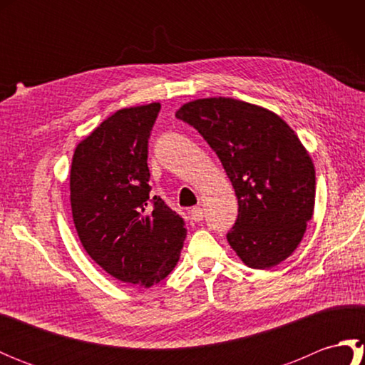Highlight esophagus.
<instances>
[{
	"mask_svg": "<svg viewBox=\"0 0 365 365\" xmlns=\"http://www.w3.org/2000/svg\"><path fill=\"white\" fill-rule=\"evenodd\" d=\"M190 218H191V221H195V222L202 221L204 220L202 208H200V207H192L191 210H190Z\"/></svg>",
	"mask_w": 365,
	"mask_h": 365,
	"instance_id": "34e87169",
	"label": "esophagus"
}]
</instances>
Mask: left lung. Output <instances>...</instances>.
<instances>
[{
	"label": "left lung",
	"instance_id": "obj_1",
	"mask_svg": "<svg viewBox=\"0 0 365 365\" xmlns=\"http://www.w3.org/2000/svg\"><path fill=\"white\" fill-rule=\"evenodd\" d=\"M175 118L199 131L235 190L238 216L226 235L232 250L255 269L285 260L315 204V169L294 131L265 108L227 97L195 100Z\"/></svg>",
	"mask_w": 365,
	"mask_h": 365
}]
</instances>
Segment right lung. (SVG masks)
I'll return each instance as SVG.
<instances>
[{"label":"right lung","instance_id":"right-lung-1","mask_svg":"<svg viewBox=\"0 0 365 365\" xmlns=\"http://www.w3.org/2000/svg\"><path fill=\"white\" fill-rule=\"evenodd\" d=\"M160 103L125 108L103 120L75 149L71 202L91 259L122 282L150 287L178 262L185 221L150 196L149 138Z\"/></svg>","mask_w":365,"mask_h":365}]
</instances>
